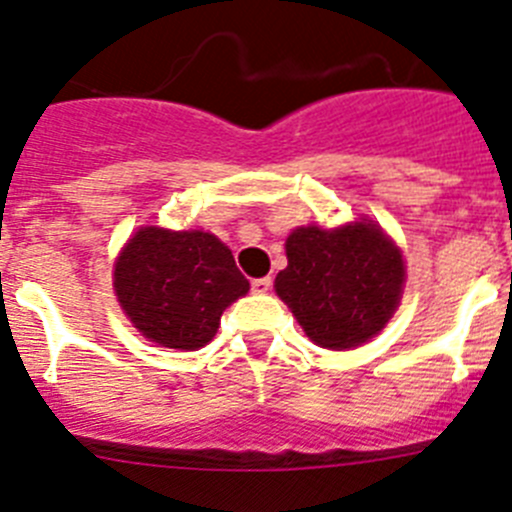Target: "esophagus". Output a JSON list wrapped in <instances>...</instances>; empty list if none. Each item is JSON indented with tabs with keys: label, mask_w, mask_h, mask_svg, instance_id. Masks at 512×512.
<instances>
[{
	"label": "esophagus",
	"mask_w": 512,
	"mask_h": 512,
	"mask_svg": "<svg viewBox=\"0 0 512 512\" xmlns=\"http://www.w3.org/2000/svg\"><path fill=\"white\" fill-rule=\"evenodd\" d=\"M253 292H259V295H266L271 289V277H261V279H253L251 282Z\"/></svg>",
	"instance_id": "esophagus-1"
}]
</instances>
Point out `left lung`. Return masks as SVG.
<instances>
[{
  "instance_id": "obj_1",
  "label": "left lung",
  "mask_w": 512,
  "mask_h": 512,
  "mask_svg": "<svg viewBox=\"0 0 512 512\" xmlns=\"http://www.w3.org/2000/svg\"><path fill=\"white\" fill-rule=\"evenodd\" d=\"M405 261L390 235L372 220L289 233L287 269L277 295L295 312L310 341L343 351L374 338L402 297Z\"/></svg>"
}]
</instances>
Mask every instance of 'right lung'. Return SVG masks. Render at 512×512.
Here are the masks:
<instances>
[{
	"label": "right lung",
	"mask_w": 512,
	"mask_h": 512,
	"mask_svg": "<svg viewBox=\"0 0 512 512\" xmlns=\"http://www.w3.org/2000/svg\"><path fill=\"white\" fill-rule=\"evenodd\" d=\"M233 253L205 230L140 228L115 261V295L130 323L158 346L210 343L220 315L248 292Z\"/></svg>",
	"instance_id": "obj_1"
}]
</instances>
